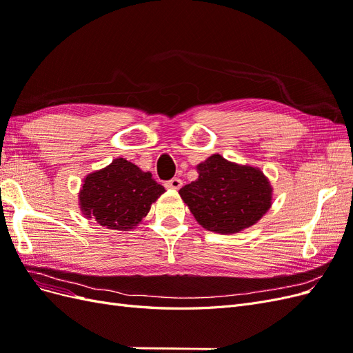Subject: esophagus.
I'll list each match as a JSON object with an SVG mask.
<instances>
[{"mask_svg":"<svg viewBox=\"0 0 353 353\" xmlns=\"http://www.w3.org/2000/svg\"><path fill=\"white\" fill-rule=\"evenodd\" d=\"M165 187L169 190H179L181 187H183V181H181L179 178H172V179L166 181Z\"/></svg>","mask_w":353,"mask_h":353,"instance_id":"34e87169","label":"esophagus"}]
</instances>
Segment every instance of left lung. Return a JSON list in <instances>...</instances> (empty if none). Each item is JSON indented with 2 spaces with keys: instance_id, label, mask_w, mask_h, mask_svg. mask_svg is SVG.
<instances>
[{
  "instance_id": "left-lung-1",
  "label": "left lung",
  "mask_w": 353,
  "mask_h": 353,
  "mask_svg": "<svg viewBox=\"0 0 353 353\" xmlns=\"http://www.w3.org/2000/svg\"><path fill=\"white\" fill-rule=\"evenodd\" d=\"M199 178L179 196L200 225L234 234L254 225L272 205V185L259 168L212 154L196 166Z\"/></svg>"
}]
</instances>
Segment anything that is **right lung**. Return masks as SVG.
<instances>
[{
  "label": "right lung",
  "instance_id": "add662e5",
  "mask_svg": "<svg viewBox=\"0 0 353 353\" xmlns=\"http://www.w3.org/2000/svg\"><path fill=\"white\" fill-rule=\"evenodd\" d=\"M163 193V185L157 184L150 172L117 157L85 176L78 196L87 219H95L109 230L131 231Z\"/></svg>",
  "mask_w": 353,
  "mask_h": 353
}]
</instances>
